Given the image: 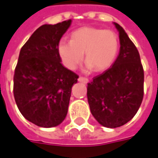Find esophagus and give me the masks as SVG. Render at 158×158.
Wrapping results in <instances>:
<instances>
[{
    "mask_svg": "<svg viewBox=\"0 0 158 158\" xmlns=\"http://www.w3.org/2000/svg\"><path fill=\"white\" fill-rule=\"evenodd\" d=\"M79 82L85 83V84H87L89 82V79L86 78V77H83V76H80L79 78Z\"/></svg>",
    "mask_w": 158,
    "mask_h": 158,
    "instance_id": "esophagus-1",
    "label": "esophagus"
}]
</instances>
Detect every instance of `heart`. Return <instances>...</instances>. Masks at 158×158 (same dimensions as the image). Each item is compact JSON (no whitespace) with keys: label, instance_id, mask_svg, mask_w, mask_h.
Here are the masks:
<instances>
[{"label":"heart","instance_id":"b5f03b06","mask_svg":"<svg viewBox=\"0 0 158 158\" xmlns=\"http://www.w3.org/2000/svg\"><path fill=\"white\" fill-rule=\"evenodd\" d=\"M119 47V38L115 31L86 27L73 31L71 41L62 39L58 44V52L69 69L77 67L85 52L87 66L102 71L114 63Z\"/></svg>","mask_w":158,"mask_h":158}]
</instances>
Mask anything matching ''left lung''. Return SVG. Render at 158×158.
Masks as SVG:
<instances>
[{"mask_svg": "<svg viewBox=\"0 0 158 158\" xmlns=\"http://www.w3.org/2000/svg\"><path fill=\"white\" fill-rule=\"evenodd\" d=\"M120 52L112 66L88 84L91 114L103 127L115 128L131 121L144 94V70L138 50L121 26Z\"/></svg>", "mask_w": 158, "mask_h": 158, "instance_id": "obj_1", "label": "left lung"}]
</instances>
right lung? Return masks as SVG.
<instances>
[{"instance_id":"1","label":"right lung","mask_w":158,"mask_h":158,"mask_svg":"<svg viewBox=\"0 0 158 158\" xmlns=\"http://www.w3.org/2000/svg\"><path fill=\"white\" fill-rule=\"evenodd\" d=\"M71 20L41 26L20 51L13 94L22 115L41 127H53L68 113L71 90L79 75L64 68L58 44Z\"/></svg>"}]
</instances>
